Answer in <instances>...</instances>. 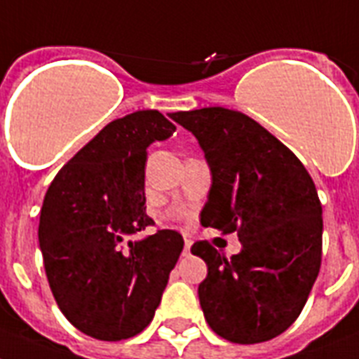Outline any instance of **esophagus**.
<instances>
[{
	"label": "esophagus",
	"mask_w": 359,
	"mask_h": 359,
	"mask_svg": "<svg viewBox=\"0 0 359 359\" xmlns=\"http://www.w3.org/2000/svg\"><path fill=\"white\" fill-rule=\"evenodd\" d=\"M189 248H191V239H189V237H184V255L189 254Z\"/></svg>",
	"instance_id": "esophagus-1"
}]
</instances>
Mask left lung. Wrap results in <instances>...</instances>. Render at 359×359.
<instances>
[{"instance_id": "left-lung-1", "label": "left lung", "mask_w": 359, "mask_h": 359, "mask_svg": "<svg viewBox=\"0 0 359 359\" xmlns=\"http://www.w3.org/2000/svg\"><path fill=\"white\" fill-rule=\"evenodd\" d=\"M171 118L195 135L212 170L201 222L237 231L243 245L230 259L208 241L191 246L208 264L198 285L204 318L231 343L276 338L301 314L321 266L314 180L285 144L241 111L203 107Z\"/></svg>"}]
</instances>
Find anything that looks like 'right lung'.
I'll use <instances>...</instances> for the list:
<instances>
[{
    "label": "right lung",
    "instance_id": "add662e5",
    "mask_svg": "<svg viewBox=\"0 0 359 359\" xmlns=\"http://www.w3.org/2000/svg\"><path fill=\"white\" fill-rule=\"evenodd\" d=\"M175 126L155 109L109 122L63 165L43 198L38 239L53 296L80 332L100 341L133 338L151 323L184 241L146 230L147 147Z\"/></svg>",
    "mask_w": 359,
    "mask_h": 359
}]
</instances>
